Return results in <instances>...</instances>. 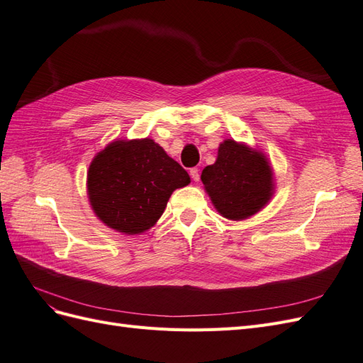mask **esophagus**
<instances>
[{"label":"esophagus","mask_w":363,"mask_h":363,"mask_svg":"<svg viewBox=\"0 0 363 363\" xmlns=\"http://www.w3.org/2000/svg\"><path fill=\"white\" fill-rule=\"evenodd\" d=\"M191 177L194 182H199L200 180V169L199 168H192L191 169Z\"/></svg>","instance_id":"obj_1"}]
</instances>
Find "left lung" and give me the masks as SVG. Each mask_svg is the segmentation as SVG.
I'll return each mask as SVG.
<instances>
[{
  "label": "left lung",
  "mask_w": 363,
  "mask_h": 363,
  "mask_svg": "<svg viewBox=\"0 0 363 363\" xmlns=\"http://www.w3.org/2000/svg\"><path fill=\"white\" fill-rule=\"evenodd\" d=\"M201 182L216 211L233 221L257 213L274 192L268 159L233 139L219 145L216 162L203 169Z\"/></svg>",
  "instance_id": "obj_1"
}]
</instances>
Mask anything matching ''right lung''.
<instances>
[{
	"mask_svg": "<svg viewBox=\"0 0 363 363\" xmlns=\"http://www.w3.org/2000/svg\"><path fill=\"white\" fill-rule=\"evenodd\" d=\"M189 183V174L148 138L112 142L87 171L95 215L124 235L147 232L162 216L171 194Z\"/></svg>",
	"mask_w": 363,
	"mask_h": 363,
	"instance_id": "obj_1",
	"label": "right lung"
}]
</instances>
